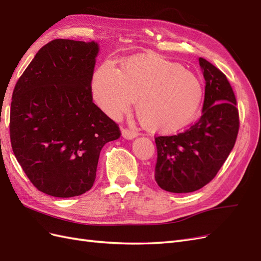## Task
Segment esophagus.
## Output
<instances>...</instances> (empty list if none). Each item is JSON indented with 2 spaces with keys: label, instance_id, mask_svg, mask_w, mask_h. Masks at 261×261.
Listing matches in <instances>:
<instances>
[{
  "label": "esophagus",
  "instance_id": "esophagus-1",
  "mask_svg": "<svg viewBox=\"0 0 261 261\" xmlns=\"http://www.w3.org/2000/svg\"><path fill=\"white\" fill-rule=\"evenodd\" d=\"M122 135L126 139H133V138H135L138 135V134H137V132L129 129V128H123L122 129Z\"/></svg>",
  "mask_w": 261,
  "mask_h": 261
}]
</instances>
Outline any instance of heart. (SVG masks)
I'll list each match as a JSON object with an SVG mask.
<instances>
[{"instance_id":"b5f03b06","label":"heart","mask_w":261,"mask_h":261,"mask_svg":"<svg viewBox=\"0 0 261 261\" xmlns=\"http://www.w3.org/2000/svg\"><path fill=\"white\" fill-rule=\"evenodd\" d=\"M94 101L105 114L121 116L136 101L138 119L153 132L173 133L192 121L203 98L194 73L156 55L129 57L117 69L107 61L91 82Z\"/></svg>"}]
</instances>
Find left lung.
Masks as SVG:
<instances>
[{"instance_id":"obj_1","label":"left lung","mask_w":261,"mask_h":261,"mask_svg":"<svg viewBox=\"0 0 261 261\" xmlns=\"http://www.w3.org/2000/svg\"><path fill=\"white\" fill-rule=\"evenodd\" d=\"M199 61L205 79L202 116L182 133L154 137V180L172 193L193 192L212 181L239 130L236 97L226 75L206 59Z\"/></svg>"}]
</instances>
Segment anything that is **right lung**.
Masks as SVG:
<instances>
[{
    "label": "right lung",
    "instance_id": "right-lung-1",
    "mask_svg": "<svg viewBox=\"0 0 261 261\" xmlns=\"http://www.w3.org/2000/svg\"><path fill=\"white\" fill-rule=\"evenodd\" d=\"M97 53L94 41H49L13 91V152L34 187L56 198L89 191L103 146L121 136L118 125L93 103Z\"/></svg>",
    "mask_w": 261,
    "mask_h": 261
}]
</instances>
